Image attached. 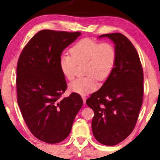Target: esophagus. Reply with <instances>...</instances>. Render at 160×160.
<instances>
[{
    "mask_svg": "<svg viewBox=\"0 0 160 160\" xmlns=\"http://www.w3.org/2000/svg\"><path fill=\"white\" fill-rule=\"evenodd\" d=\"M82 100H83V103H84V104H85V102H86V99H87L86 97H85V95H82Z\"/></svg>",
    "mask_w": 160,
    "mask_h": 160,
    "instance_id": "obj_1",
    "label": "esophagus"
}]
</instances>
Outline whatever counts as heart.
Listing matches in <instances>:
<instances>
[{
	"label": "heart",
	"mask_w": 160,
	"mask_h": 160,
	"mask_svg": "<svg viewBox=\"0 0 160 160\" xmlns=\"http://www.w3.org/2000/svg\"><path fill=\"white\" fill-rule=\"evenodd\" d=\"M71 55L62 54L59 67L64 77L71 80L75 75L77 63H83L85 77L76 78L69 83L68 90L72 92L86 94L97 88V78L104 80L109 76L115 66L116 51L110 43H99L83 39L70 48Z\"/></svg>",
	"instance_id": "b5f03b06"
}]
</instances>
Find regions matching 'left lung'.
Returning a JSON list of instances; mask_svg holds the SVG:
<instances>
[{
	"mask_svg": "<svg viewBox=\"0 0 160 160\" xmlns=\"http://www.w3.org/2000/svg\"><path fill=\"white\" fill-rule=\"evenodd\" d=\"M112 40L116 51L115 66L104 85L87 99L93 109L92 130L105 145H115L134 129L142 103L143 71L136 49L120 33L102 34Z\"/></svg>",
	"mask_w": 160,
	"mask_h": 160,
	"instance_id": "8db88e82",
	"label": "left lung"
}]
</instances>
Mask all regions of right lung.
<instances>
[{
    "label": "right lung",
    "instance_id": "obj_1",
    "mask_svg": "<svg viewBox=\"0 0 160 160\" xmlns=\"http://www.w3.org/2000/svg\"><path fill=\"white\" fill-rule=\"evenodd\" d=\"M80 32L44 29L25 46L17 66L18 103L29 131L43 142L63 141L82 106L80 94L61 99L67 84L59 67L62 52Z\"/></svg>",
    "mask_w": 160,
    "mask_h": 160
}]
</instances>
